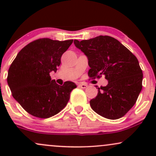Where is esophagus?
I'll return each mask as SVG.
<instances>
[{"label": "esophagus", "mask_w": 156, "mask_h": 156, "mask_svg": "<svg viewBox=\"0 0 156 156\" xmlns=\"http://www.w3.org/2000/svg\"><path fill=\"white\" fill-rule=\"evenodd\" d=\"M78 87H80V88L82 89H86L87 87V84H85V83H79L78 84Z\"/></svg>", "instance_id": "1"}]
</instances>
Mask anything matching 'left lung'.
I'll return each instance as SVG.
<instances>
[{"instance_id": "obj_1", "label": "left lung", "mask_w": 156, "mask_h": 156, "mask_svg": "<svg viewBox=\"0 0 156 156\" xmlns=\"http://www.w3.org/2000/svg\"><path fill=\"white\" fill-rule=\"evenodd\" d=\"M74 44L88 58L89 78L104 76L108 81L105 87L98 88V95L91 100L90 106L107 119L123 117L135 104L142 89L143 73L136 57L109 36L80 42L76 39Z\"/></svg>"}]
</instances>
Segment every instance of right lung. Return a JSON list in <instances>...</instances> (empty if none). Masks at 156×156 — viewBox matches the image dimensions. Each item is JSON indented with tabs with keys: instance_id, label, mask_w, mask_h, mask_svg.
Returning a JSON list of instances; mask_svg holds the SVG:
<instances>
[{
	"instance_id": "add662e5",
	"label": "right lung",
	"mask_w": 156,
	"mask_h": 156,
	"mask_svg": "<svg viewBox=\"0 0 156 156\" xmlns=\"http://www.w3.org/2000/svg\"><path fill=\"white\" fill-rule=\"evenodd\" d=\"M73 42L37 39L25 46L11 64L7 83L12 96L34 117L45 119L58 114L77 87L71 81L58 85L50 76L52 71L56 72L61 57Z\"/></svg>"
}]
</instances>
